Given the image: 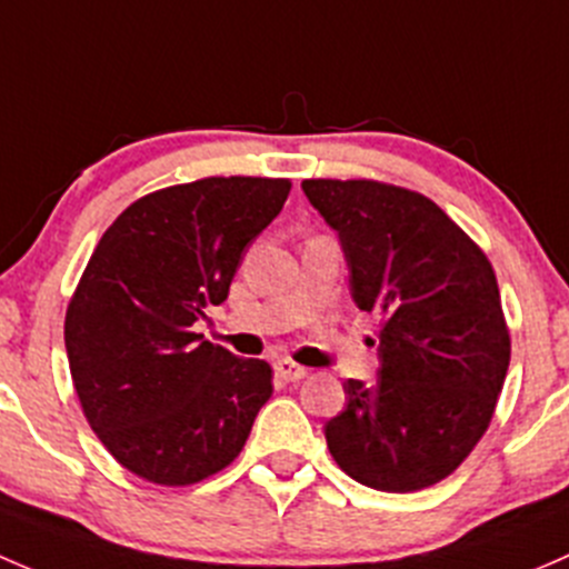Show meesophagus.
<instances>
[{"label":"esophagus","instance_id":"1","mask_svg":"<svg viewBox=\"0 0 569 569\" xmlns=\"http://www.w3.org/2000/svg\"><path fill=\"white\" fill-rule=\"evenodd\" d=\"M273 370H277V375L282 380H301V378H307L309 375V370L307 367H301V365H296V361H290V359H279L277 365H273Z\"/></svg>","mask_w":569,"mask_h":569}]
</instances>
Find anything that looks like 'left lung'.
<instances>
[{"mask_svg": "<svg viewBox=\"0 0 569 569\" xmlns=\"http://www.w3.org/2000/svg\"><path fill=\"white\" fill-rule=\"evenodd\" d=\"M339 232L356 307L380 318L375 383L350 378L326 421L348 477L386 493L430 488L490 427L509 328L485 251L432 199L378 180H303Z\"/></svg>", "mask_w": 569, "mask_h": 569, "instance_id": "8db88e82", "label": "left lung"}]
</instances>
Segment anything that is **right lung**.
Segmentation results:
<instances>
[{"label":"right lung","instance_id":"right-lung-1","mask_svg":"<svg viewBox=\"0 0 569 569\" xmlns=\"http://www.w3.org/2000/svg\"><path fill=\"white\" fill-rule=\"evenodd\" d=\"M290 194L284 178H202L128 204L68 303L66 350L87 421L111 458L169 488L241 455L271 397V365L194 326L230 292L243 249Z\"/></svg>","mask_w":569,"mask_h":569}]
</instances>
